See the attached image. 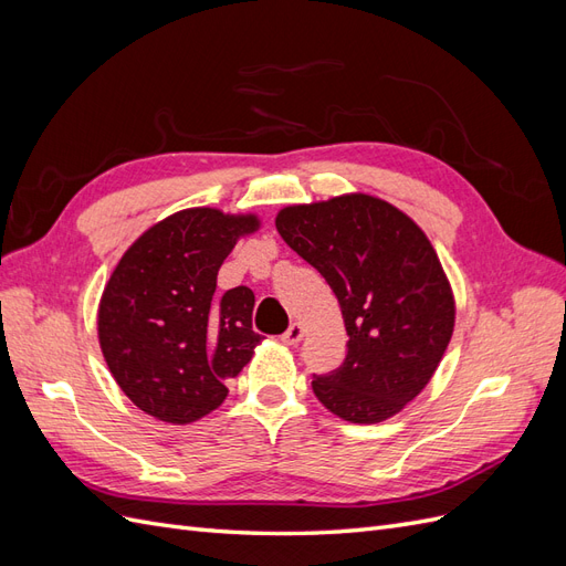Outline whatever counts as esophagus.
Listing matches in <instances>:
<instances>
[{"instance_id": "esophagus-1", "label": "esophagus", "mask_w": 566, "mask_h": 566, "mask_svg": "<svg viewBox=\"0 0 566 566\" xmlns=\"http://www.w3.org/2000/svg\"><path fill=\"white\" fill-rule=\"evenodd\" d=\"M302 335H304L302 323H290V328L281 335V339L285 342V345H297V342L302 339Z\"/></svg>"}]
</instances>
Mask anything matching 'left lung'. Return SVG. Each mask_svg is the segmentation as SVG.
Here are the masks:
<instances>
[{
	"mask_svg": "<svg viewBox=\"0 0 566 566\" xmlns=\"http://www.w3.org/2000/svg\"><path fill=\"white\" fill-rule=\"evenodd\" d=\"M276 229L335 293L349 335L318 401L349 422H380L430 382L453 333V295L427 235L394 205L352 193L281 210Z\"/></svg>",
	"mask_w": 566,
	"mask_h": 566,
	"instance_id": "1",
	"label": "left lung"
}]
</instances>
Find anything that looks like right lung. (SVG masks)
<instances>
[{
    "label": "right lung",
    "instance_id": "right-lung-1",
    "mask_svg": "<svg viewBox=\"0 0 566 566\" xmlns=\"http://www.w3.org/2000/svg\"><path fill=\"white\" fill-rule=\"evenodd\" d=\"M254 229V217L184 210L150 227L115 266L98 304V342L144 413L177 424L208 416L262 342L250 287L214 295L221 262Z\"/></svg>",
    "mask_w": 566,
    "mask_h": 566
}]
</instances>
